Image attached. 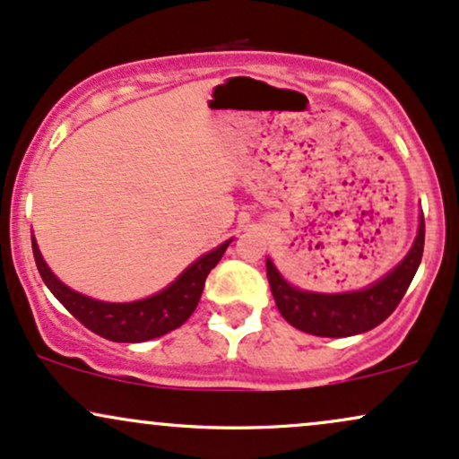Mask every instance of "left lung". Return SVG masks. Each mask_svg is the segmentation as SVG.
Returning a JSON list of instances; mask_svg holds the SVG:
<instances>
[{"mask_svg": "<svg viewBox=\"0 0 459 459\" xmlns=\"http://www.w3.org/2000/svg\"><path fill=\"white\" fill-rule=\"evenodd\" d=\"M423 246L425 222L420 218L419 235H416L408 256L388 276L371 284L365 291L339 293V296L299 291L284 281L270 259H267V278H270L278 310L293 328L315 336H334V339L360 334V332L380 325L402 302L416 270H419Z\"/></svg>", "mask_w": 459, "mask_h": 459, "instance_id": "1", "label": "left lung"}]
</instances>
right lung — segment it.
Returning <instances> with one entry per match:
<instances>
[{
  "mask_svg": "<svg viewBox=\"0 0 459 459\" xmlns=\"http://www.w3.org/2000/svg\"><path fill=\"white\" fill-rule=\"evenodd\" d=\"M229 247V241L218 246L209 255L200 256L196 263L187 267L181 276L177 278L170 287L163 289L157 296L140 299V302L129 304H109L99 302V299L86 298L82 293L73 291L66 284H62L51 273L47 263L40 256L39 246L31 239V250H34V261L39 267L40 278H43L49 291L60 299V304L75 317L79 324L86 325L94 334L103 339L114 341V343H140V341H151L157 336L168 334L177 330L189 319L198 307V299L203 296L204 281L209 272L218 265L222 255Z\"/></svg>",
  "mask_w": 459,
  "mask_h": 459,
  "instance_id": "right-lung-1",
  "label": "right lung"
}]
</instances>
